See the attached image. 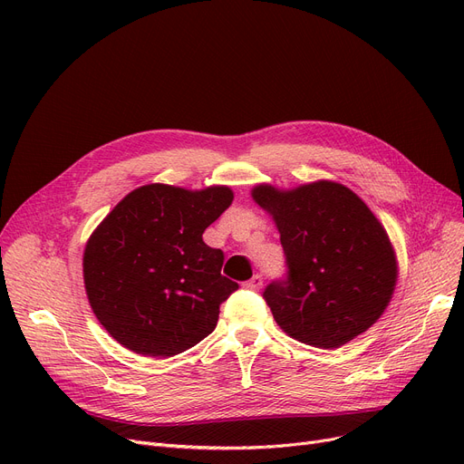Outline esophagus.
Segmentation results:
<instances>
[{"label":"esophagus","mask_w":464,"mask_h":464,"mask_svg":"<svg viewBox=\"0 0 464 464\" xmlns=\"http://www.w3.org/2000/svg\"><path fill=\"white\" fill-rule=\"evenodd\" d=\"M261 285H263V278L259 275H256L252 280L246 282V287H250V289H259Z\"/></svg>","instance_id":"34e87169"}]
</instances>
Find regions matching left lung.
<instances>
[{
  "instance_id": "left-lung-1",
  "label": "left lung",
  "mask_w": 464,
  "mask_h": 464,
  "mask_svg": "<svg viewBox=\"0 0 464 464\" xmlns=\"http://www.w3.org/2000/svg\"><path fill=\"white\" fill-rule=\"evenodd\" d=\"M252 199L273 218L289 266L287 282L263 294L280 329L333 350L372 327L395 294L399 261L367 203L333 180L291 189L263 182Z\"/></svg>"
}]
</instances>
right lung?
<instances>
[{
  "mask_svg": "<svg viewBox=\"0 0 464 464\" xmlns=\"http://www.w3.org/2000/svg\"><path fill=\"white\" fill-rule=\"evenodd\" d=\"M233 203L229 186L130 191L90 235L82 256L88 303L105 331L146 357H173L208 336L238 287L205 229Z\"/></svg>",
  "mask_w": 464,
  "mask_h": 464,
  "instance_id": "add662e5",
  "label": "right lung"
}]
</instances>
